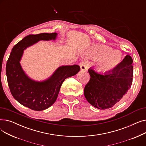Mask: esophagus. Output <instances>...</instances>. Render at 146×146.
I'll return each mask as SVG.
<instances>
[{"instance_id": "34e87169", "label": "esophagus", "mask_w": 146, "mask_h": 146, "mask_svg": "<svg viewBox=\"0 0 146 146\" xmlns=\"http://www.w3.org/2000/svg\"><path fill=\"white\" fill-rule=\"evenodd\" d=\"M88 63L85 61H82V62L80 63V68L82 70H85L87 69V66H88Z\"/></svg>"}]
</instances>
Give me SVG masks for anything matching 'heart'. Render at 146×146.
<instances>
[{
	"mask_svg": "<svg viewBox=\"0 0 146 146\" xmlns=\"http://www.w3.org/2000/svg\"><path fill=\"white\" fill-rule=\"evenodd\" d=\"M91 55L96 58H100L97 68L102 72H110L117 67L122 60L121 54L106 45H96L92 49Z\"/></svg>",
	"mask_w": 146,
	"mask_h": 146,
	"instance_id": "1",
	"label": "heart"
}]
</instances>
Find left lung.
<instances>
[{"label": "left lung", "instance_id": "8db88e82", "mask_svg": "<svg viewBox=\"0 0 146 146\" xmlns=\"http://www.w3.org/2000/svg\"><path fill=\"white\" fill-rule=\"evenodd\" d=\"M133 59L127 55L113 70L104 74L89 68L90 78L84 95L92 105L99 110L109 109L121 101L132 85Z\"/></svg>", "mask_w": 146, "mask_h": 146}]
</instances>
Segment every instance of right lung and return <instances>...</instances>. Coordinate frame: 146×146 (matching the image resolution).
Here are the masks:
<instances>
[{
    "mask_svg": "<svg viewBox=\"0 0 146 146\" xmlns=\"http://www.w3.org/2000/svg\"><path fill=\"white\" fill-rule=\"evenodd\" d=\"M56 35L57 33H41L25 36L13 47L7 61L6 73L11 94L19 103L34 111H42L51 106L64 80L80 70L78 65L61 66L42 82L30 79L22 70L19 61L24 50L40 40H54Z\"/></svg>",
    "mask_w": 146,
    "mask_h": 146,
    "instance_id": "right-lung-1",
    "label": "right lung"
}]
</instances>
